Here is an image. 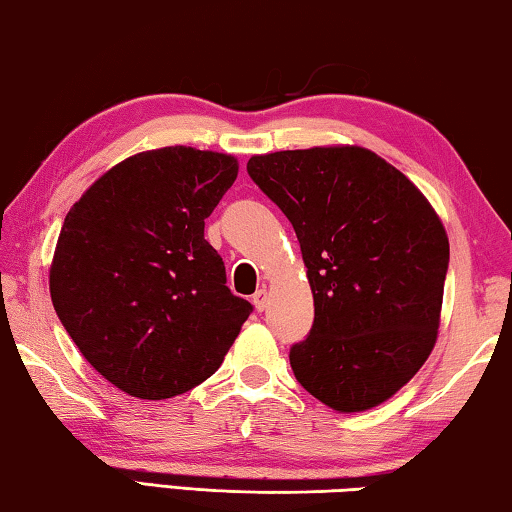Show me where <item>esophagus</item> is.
I'll list each match as a JSON object with an SVG mask.
<instances>
[{
	"mask_svg": "<svg viewBox=\"0 0 512 512\" xmlns=\"http://www.w3.org/2000/svg\"><path fill=\"white\" fill-rule=\"evenodd\" d=\"M253 302H255V309L257 311H264L268 307V293H266V289H259L255 296H253Z\"/></svg>",
	"mask_w": 512,
	"mask_h": 512,
	"instance_id": "esophagus-1",
	"label": "esophagus"
}]
</instances>
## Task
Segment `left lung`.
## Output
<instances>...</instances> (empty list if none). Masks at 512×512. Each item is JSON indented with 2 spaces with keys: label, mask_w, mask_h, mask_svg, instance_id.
Wrapping results in <instances>:
<instances>
[{
  "label": "left lung",
  "mask_w": 512,
  "mask_h": 512,
  "mask_svg": "<svg viewBox=\"0 0 512 512\" xmlns=\"http://www.w3.org/2000/svg\"><path fill=\"white\" fill-rule=\"evenodd\" d=\"M248 176L300 241L314 325L289 352L307 393L339 413L393 397L438 339L449 239L424 194L363 146L253 155Z\"/></svg>",
  "instance_id": "8db88e82"
}]
</instances>
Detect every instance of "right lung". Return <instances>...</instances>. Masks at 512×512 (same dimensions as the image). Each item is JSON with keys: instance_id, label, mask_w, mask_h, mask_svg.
Masks as SVG:
<instances>
[{"instance_id": "add662e5", "label": "right lung", "mask_w": 512, "mask_h": 512, "mask_svg": "<svg viewBox=\"0 0 512 512\" xmlns=\"http://www.w3.org/2000/svg\"><path fill=\"white\" fill-rule=\"evenodd\" d=\"M235 155L164 146L119 162L67 212L51 302L90 366L140 400L212 377L253 311L225 287L205 219L237 180Z\"/></svg>"}]
</instances>
